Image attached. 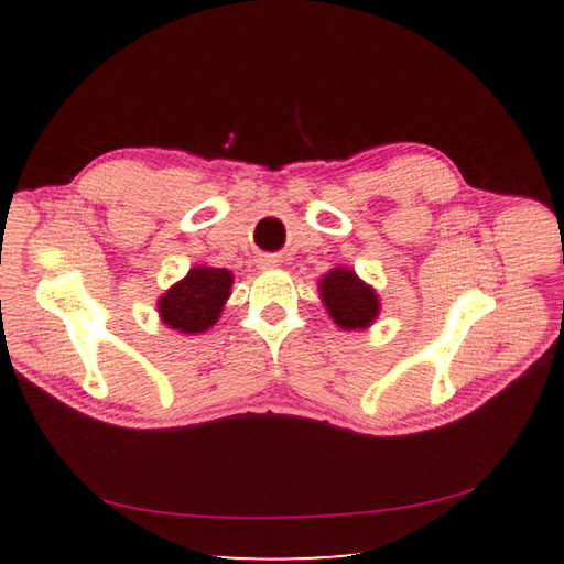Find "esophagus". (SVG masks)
Wrapping results in <instances>:
<instances>
[{
    "label": "esophagus",
    "instance_id": "1",
    "mask_svg": "<svg viewBox=\"0 0 564 564\" xmlns=\"http://www.w3.org/2000/svg\"><path fill=\"white\" fill-rule=\"evenodd\" d=\"M275 267H279V259H275V257H261L259 259V269H263V271L275 269Z\"/></svg>",
    "mask_w": 564,
    "mask_h": 564
}]
</instances>
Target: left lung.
Wrapping results in <instances>:
<instances>
[{
	"instance_id": "1",
	"label": "left lung",
	"mask_w": 564,
	"mask_h": 564,
	"mask_svg": "<svg viewBox=\"0 0 564 564\" xmlns=\"http://www.w3.org/2000/svg\"><path fill=\"white\" fill-rule=\"evenodd\" d=\"M317 289L329 319L344 332L368 329L380 315V295L349 267L327 271Z\"/></svg>"
}]
</instances>
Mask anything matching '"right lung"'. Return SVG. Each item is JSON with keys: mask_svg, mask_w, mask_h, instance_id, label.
<instances>
[{"mask_svg": "<svg viewBox=\"0 0 564 564\" xmlns=\"http://www.w3.org/2000/svg\"><path fill=\"white\" fill-rule=\"evenodd\" d=\"M235 275L227 269L198 263L182 281L170 285L158 297L162 325L178 334L208 332L220 319L227 297L232 293Z\"/></svg>", "mask_w": 564, "mask_h": 564, "instance_id": "right-lung-1", "label": "right lung"}]
</instances>
